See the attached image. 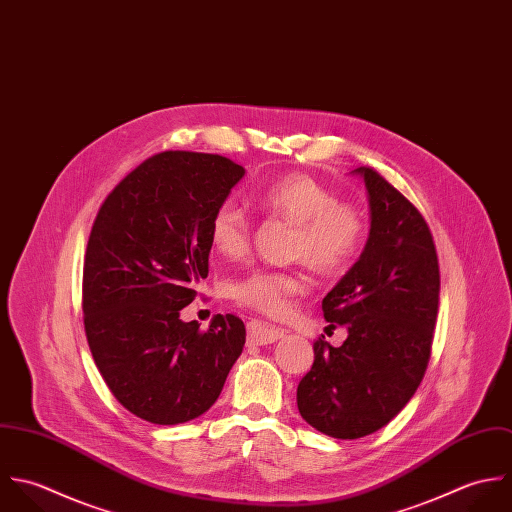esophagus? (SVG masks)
Masks as SVG:
<instances>
[{
  "instance_id": "obj_1",
  "label": "esophagus",
  "mask_w": 512,
  "mask_h": 512,
  "mask_svg": "<svg viewBox=\"0 0 512 512\" xmlns=\"http://www.w3.org/2000/svg\"><path fill=\"white\" fill-rule=\"evenodd\" d=\"M247 336H249V342L251 344H257V346H265V344H273L277 340H281L285 336V330L275 326V324H269V322H261V320H251L247 324Z\"/></svg>"
}]
</instances>
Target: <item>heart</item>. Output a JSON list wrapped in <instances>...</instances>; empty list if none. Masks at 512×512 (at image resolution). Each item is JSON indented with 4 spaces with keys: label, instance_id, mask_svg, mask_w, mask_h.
Masks as SVG:
<instances>
[{
    "label": "heart",
    "instance_id": "b5f03b06",
    "mask_svg": "<svg viewBox=\"0 0 512 512\" xmlns=\"http://www.w3.org/2000/svg\"><path fill=\"white\" fill-rule=\"evenodd\" d=\"M253 202L269 215L297 225L295 255L318 273H336L354 257L364 223L350 205L305 174H287L253 192ZM249 217L233 200L217 205L209 221V243L225 259H239L249 249ZM305 281L295 273L257 269L229 285V295L265 314H285L303 293Z\"/></svg>",
    "mask_w": 512,
    "mask_h": 512
}]
</instances>
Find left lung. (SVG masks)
Returning a JSON list of instances; mask_svg holds the SVG:
<instances>
[{
	"mask_svg": "<svg viewBox=\"0 0 512 512\" xmlns=\"http://www.w3.org/2000/svg\"><path fill=\"white\" fill-rule=\"evenodd\" d=\"M366 184L370 235L358 261L324 297L342 346L314 342V362L297 388V406L314 429L358 439L382 429L415 394L431 354L439 305V265L421 213L372 168Z\"/></svg>",
	"mask_w": 512,
	"mask_h": 512,
	"instance_id": "left-lung-1",
	"label": "left lung"
}]
</instances>
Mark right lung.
Returning a JSON list of instances; mask_svg holds the SVG:
<instances>
[{"label":"right lung","instance_id":"1","mask_svg":"<svg viewBox=\"0 0 512 512\" xmlns=\"http://www.w3.org/2000/svg\"><path fill=\"white\" fill-rule=\"evenodd\" d=\"M243 176L217 154L162 152L108 194L93 223L85 332L106 386L140 419L200 417L243 352L241 318L215 314L207 330L180 318L207 277L211 215Z\"/></svg>","mask_w":512,"mask_h":512}]
</instances>
